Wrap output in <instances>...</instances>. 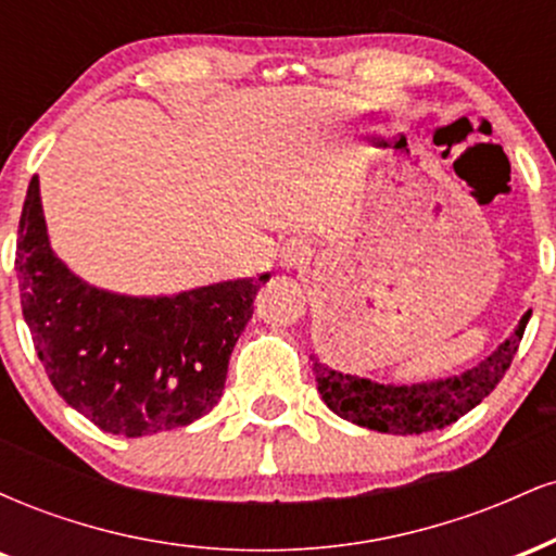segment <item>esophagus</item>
I'll list each match as a JSON object with an SVG mask.
<instances>
[{
    "label": "esophagus",
    "instance_id": "1",
    "mask_svg": "<svg viewBox=\"0 0 556 556\" xmlns=\"http://www.w3.org/2000/svg\"><path fill=\"white\" fill-rule=\"evenodd\" d=\"M279 264L285 269H305L311 264V245L300 238H290L279 251Z\"/></svg>",
    "mask_w": 556,
    "mask_h": 556
}]
</instances>
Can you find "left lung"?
I'll return each instance as SVG.
<instances>
[{"instance_id": "8db88e82", "label": "left lung", "mask_w": 556, "mask_h": 556, "mask_svg": "<svg viewBox=\"0 0 556 556\" xmlns=\"http://www.w3.org/2000/svg\"><path fill=\"white\" fill-rule=\"evenodd\" d=\"M528 318L531 311H526L513 334L473 368L420 384H381L363 376L337 371L321 363L318 355H311L318 392L331 413L363 429L400 433V437L444 429L494 392L518 353Z\"/></svg>"}]
</instances>
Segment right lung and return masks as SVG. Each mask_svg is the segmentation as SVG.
<instances>
[{
	"mask_svg": "<svg viewBox=\"0 0 556 556\" xmlns=\"http://www.w3.org/2000/svg\"><path fill=\"white\" fill-rule=\"evenodd\" d=\"M15 269L49 381L80 416L119 437L180 429L212 413L256 292L271 277L151 298L88 285L52 251L38 175L23 203Z\"/></svg>",
	"mask_w": 556,
	"mask_h": 556,
	"instance_id": "1",
	"label": "right lung"
}]
</instances>
